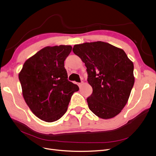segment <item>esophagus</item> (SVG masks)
Returning a JSON list of instances; mask_svg holds the SVG:
<instances>
[{
    "label": "esophagus",
    "instance_id": "esophagus-1",
    "mask_svg": "<svg viewBox=\"0 0 156 156\" xmlns=\"http://www.w3.org/2000/svg\"><path fill=\"white\" fill-rule=\"evenodd\" d=\"M82 83H78V85L79 86V87H80V88H81V87H82Z\"/></svg>",
    "mask_w": 156,
    "mask_h": 156
}]
</instances>
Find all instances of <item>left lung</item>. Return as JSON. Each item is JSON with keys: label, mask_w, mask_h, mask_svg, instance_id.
I'll use <instances>...</instances> for the list:
<instances>
[{"label": "left lung", "mask_w": 156, "mask_h": 156, "mask_svg": "<svg viewBox=\"0 0 156 156\" xmlns=\"http://www.w3.org/2000/svg\"><path fill=\"white\" fill-rule=\"evenodd\" d=\"M73 51L85 63L93 93L87 98L98 117L110 119L122 111L134 84V64L125 51L104 42L74 45Z\"/></svg>", "instance_id": "1"}]
</instances>
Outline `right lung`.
<instances>
[{"label": "right lung", "mask_w": 156, "mask_h": 156, "mask_svg": "<svg viewBox=\"0 0 156 156\" xmlns=\"http://www.w3.org/2000/svg\"><path fill=\"white\" fill-rule=\"evenodd\" d=\"M71 45L48 46L28 58L19 74L24 99L32 112L46 122L59 119L78 86L68 81L64 61Z\"/></svg>", "instance_id": "right-lung-1"}]
</instances>
